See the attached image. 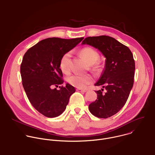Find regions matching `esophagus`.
<instances>
[{"label": "esophagus", "mask_w": 155, "mask_h": 155, "mask_svg": "<svg viewBox=\"0 0 155 155\" xmlns=\"http://www.w3.org/2000/svg\"><path fill=\"white\" fill-rule=\"evenodd\" d=\"M77 91H78V92H86L87 91L86 89H80V88H77L76 89Z\"/></svg>", "instance_id": "esophagus-1"}]
</instances>
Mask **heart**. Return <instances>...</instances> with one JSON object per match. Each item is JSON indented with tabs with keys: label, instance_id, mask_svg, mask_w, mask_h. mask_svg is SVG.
Masks as SVG:
<instances>
[{
	"label": "heart",
	"instance_id": "obj_1",
	"mask_svg": "<svg viewBox=\"0 0 155 155\" xmlns=\"http://www.w3.org/2000/svg\"><path fill=\"white\" fill-rule=\"evenodd\" d=\"M80 55L83 57L87 63L91 65V68L95 72H98L100 68L95 63L99 59V54L94 48L91 47H86L81 49L79 51ZM71 54L67 52L61 58L60 61V68L64 74H69L71 71ZM68 82L72 86L77 88H84L94 81V78L91 75L74 74L67 78Z\"/></svg>",
	"mask_w": 155,
	"mask_h": 155
}]
</instances>
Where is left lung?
<instances>
[{"instance_id": "1", "label": "left lung", "mask_w": 155, "mask_h": 155, "mask_svg": "<svg viewBox=\"0 0 155 155\" xmlns=\"http://www.w3.org/2000/svg\"><path fill=\"white\" fill-rule=\"evenodd\" d=\"M98 48L106 58L105 69L95 84L106 92L95 91L97 98L89 105V111L98 118L107 119L125 105L134 83L135 63L130 48L109 36L87 37L81 44Z\"/></svg>"}]
</instances>
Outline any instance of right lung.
Listing matches in <instances>:
<instances>
[{"label": "right lung", "mask_w": 155, "mask_h": 155, "mask_svg": "<svg viewBox=\"0 0 155 155\" xmlns=\"http://www.w3.org/2000/svg\"><path fill=\"white\" fill-rule=\"evenodd\" d=\"M83 38H47L30 47L23 57L21 75L24 89L32 106L45 117L61 114L75 92L69 84L60 86L59 90L53 87L64 82L60 68L61 57Z\"/></svg>", "instance_id": "obj_1"}]
</instances>
